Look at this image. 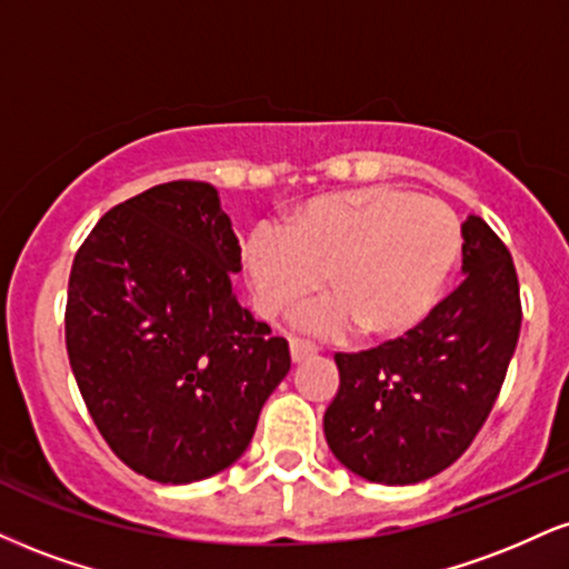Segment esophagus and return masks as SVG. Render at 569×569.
Instances as JSON below:
<instances>
[{
	"mask_svg": "<svg viewBox=\"0 0 569 569\" xmlns=\"http://www.w3.org/2000/svg\"><path fill=\"white\" fill-rule=\"evenodd\" d=\"M289 347H291V360L293 362H302L307 358H312V355H318V347H315L312 341L299 339V337H291Z\"/></svg>",
	"mask_w": 569,
	"mask_h": 569,
	"instance_id": "34e87169",
	"label": "esophagus"
}]
</instances>
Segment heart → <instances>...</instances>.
Returning a JSON list of instances; mask_svg holds the SVG:
<instances>
[{
    "mask_svg": "<svg viewBox=\"0 0 569 569\" xmlns=\"http://www.w3.org/2000/svg\"><path fill=\"white\" fill-rule=\"evenodd\" d=\"M461 257V224L445 203L397 184L341 190L289 211L283 230L257 228L246 272L264 318H283L320 291L333 305L315 328L347 323L366 339L406 337L432 312Z\"/></svg>",
    "mask_w": 569,
    "mask_h": 569,
    "instance_id": "obj_1",
    "label": "heart"
}]
</instances>
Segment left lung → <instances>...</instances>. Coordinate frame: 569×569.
<instances>
[{
    "instance_id": "left-lung-1",
    "label": "left lung",
    "mask_w": 569,
    "mask_h": 569,
    "mask_svg": "<svg viewBox=\"0 0 569 569\" xmlns=\"http://www.w3.org/2000/svg\"><path fill=\"white\" fill-rule=\"evenodd\" d=\"M463 283L406 337L337 352L323 416L331 453L368 482L413 485L461 458L501 392L522 302L509 249L482 217L461 224Z\"/></svg>"
}]
</instances>
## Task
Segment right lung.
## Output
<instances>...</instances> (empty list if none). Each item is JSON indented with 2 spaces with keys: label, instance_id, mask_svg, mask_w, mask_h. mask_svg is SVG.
I'll use <instances>...</instances> for the list:
<instances>
[{
  "label": "right lung",
  "instance_id": "right-lung-1",
  "mask_svg": "<svg viewBox=\"0 0 569 569\" xmlns=\"http://www.w3.org/2000/svg\"><path fill=\"white\" fill-rule=\"evenodd\" d=\"M241 246L209 182H163L100 217L68 278L66 350L102 440L163 485L243 456L291 368L238 302Z\"/></svg>",
  "mask_w": 569,
  "mask_h": 569
}]
</instances>
